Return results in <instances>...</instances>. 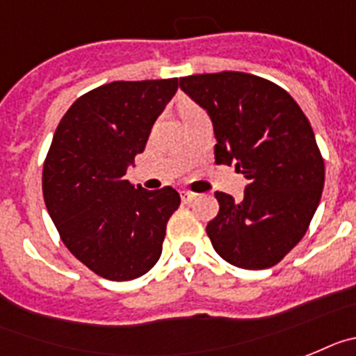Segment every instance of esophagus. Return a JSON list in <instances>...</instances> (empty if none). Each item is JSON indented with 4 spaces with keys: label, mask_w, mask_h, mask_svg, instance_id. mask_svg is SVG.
Wrapping results in <instances>:
<instances>
[{
    "label": "esophagus",
    "mask_w": 356,
    "mask_h": 356,
    "mask_svg": "<svg viewBox=\"0 0 356 356\" xmlns=\"http://www.w3.org/2000/svg\"><path fill=\"white\" fill-rule=\"evenodd\" d=\"M181 199L182 202H191V200L197 199V195L195 193H191V191H181Z\"/></svg>",
    "instance_id": "34e87169"
}]
</instances>
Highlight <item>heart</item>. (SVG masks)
Returning a JSON list of instances; mask_svg holds the SVG:
<instances>
[{
	"instance_id": "heart-1",
	"label": "heart",
	"mask_w": 356,
	"mask_h": 356,
	"mask_svg": "<svg viewBox=\"0 0 356 356\" xmlns=\"http://www.w3.org/2000/svg\"><path fill=\"white\" fill-rule=\"evenodd\" d=\"M190 109H193V107H191V105H186V107H184V111H190Z\"/></svg>"
}]
</instances>
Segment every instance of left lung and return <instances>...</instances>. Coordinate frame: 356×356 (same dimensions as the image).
I'll use <instances>...</instances> for the list:
<instances>
[{"label":"left lung","mask_w":356,"mask_h":356,"mask_svg":"<svg viewBox=\"0 0 356 356\" xmlns=\"http://www.w3.org/2000/svg\"><path fill=\"white\" fill-rule=\"evenodd\" d=\"M213 122L216 165L249 181L242 200L222 191L206 227L213 249L240 268L274 267L307 233L324 188V159L298 102L277 84L242 71L179 79Z\"/></svg>","instance_id":"left-lung-1"}]
</instances>
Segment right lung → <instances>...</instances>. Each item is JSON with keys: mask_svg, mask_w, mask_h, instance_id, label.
Here are the masks:
<instances>
[{"mask_svg": "<svg viewBox=\"0 0 356 356\" xmlns=\"http://www.w3.org/2000/svg\"><path fill=\"white\" fill-rule=\"evenodd\" d=\"M175 91L177 79L92 89L67 109L46 154V209L71 254L105 280L147 274L181 204L172 186L147 191L125 179Z\"/></svg>", "mask_w": 356, "mask_h": 356, "instance_id": "add662e5", "label": "right lung"}]
</instances>
